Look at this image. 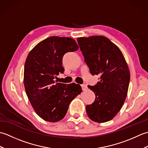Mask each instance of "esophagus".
<instances>
[{"label": "esophagus", "instance_id": "1", "mask_svg": "<svg viewBox=\"0 0 148 148\" xmlns=\"http://www.w3.org/2000/svg\"><path fill=\"white\" fill-rule=\"evenodd\" d=\"M81 88H82L83 90H86L87 89V86L85 84H81Z\"/></svg>", "mask_w": 148, "mask_h": 148}]
</instances>
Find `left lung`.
Wrapping results in <instances>:
<instances>
[{"instance_id":"8db88e82","label":"left lung","mask_w":148,"mask_h":148,"mask_svg":"<svg viewBox=\"0 0 148 148\" xmlns=\"http://www.w3.org/2000/svg\"><path fill=\"white\" fill-rule=\"evenodd\" d=\"M77 40L91 74L100 76L95 85L88 86L95 99L86 106L87 114L93 121H108L120 111L127 97L130 78L127 64L118 47L106 37Z\"/></svg>"}]
</instances>
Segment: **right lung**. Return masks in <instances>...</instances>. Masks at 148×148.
Listing matches in <instances>:
<instances>
[{
	"label": "right lung",
	"mask_w": 148,
	"mask_h": 148,
	"mask_svg": "<svg viewBox=\"0 0 148 148\" xmlns=\"http://www.w3.org/2000/svg\"><path fill=\"white\" fill-rule=\"evenodd\" d=\"M78 48L73 39L52 36L37 44L27 56L24 67L25 89L34 111L44 120H61L72 100L82 92L79 84L55 81L56 76L65 71L63 56Z\"/></svg>",
	"instance_id": "1"
}]
</instances>
